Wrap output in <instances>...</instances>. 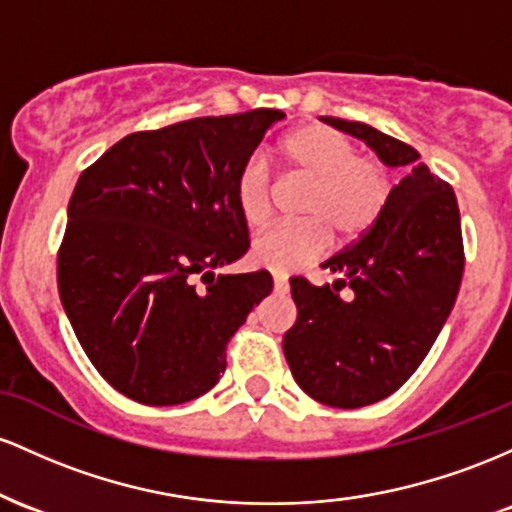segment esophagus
I'll return each mask as SVG.
<instances>
[{
	"mask_svg": "<svg viewBox=\"0 0 512 512\" xmlns=\"http://www.w3.org/2000/svg\"><path fill=\"white\" fill-rule=\"evenodd\" d=\"M273 287H275V292H278V295H285V292L290 290V283H287L285 278H280V275H275Z\"/></svg>",
	"mask_w": 512,
	"mask_h": 512,
	"instance_id": "1",
	"label": "esophagus"
}]
</instances>
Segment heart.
Returning a JSON list of instances; mask_svg holds the SVG:
<instances>
[{"label": "heart", "mask_w": 512, "mask_h": 512, "mask_svg": "<svg viewBox=\"0 0 512 512\" xmlns=\"http://www.w3.org/2000/svg\"><path fill=\"white\" fill-rule=\"evenodd\" d=\"M285 162L309 181L302 195L300 222H285L251 244V263L285 275L314 261L338 241H355L380 220L392 195L382 162L358 157L343 132L324 125H302L283 140ZM234 205L249 227H261L271 215V179L263 157H249L234 179Z\"/></svg>", "instance_id": "b5f03b06"}]
</instances>
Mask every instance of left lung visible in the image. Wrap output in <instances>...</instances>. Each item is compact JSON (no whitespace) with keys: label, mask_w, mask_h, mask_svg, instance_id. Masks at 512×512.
<instances>
[{"label":"left lung","mask_w":512,"mask_h":512,"mask_svg":"<svg viewBox=\"0 0 512 512\" xmlns=\"http://www.w3.org/2000/svg\"><path fill=\"white\" fill-rule=\"evenodd\" d=\"M321 120L404 169L380 220L321 263L341 278L321 287L290 280L297 321L283 353L292 377L321 404L360 409L409 380L450 317L464 271L462 225L455 191L411 145L355 120Z\"/></svg>","instance_id":"left-lung-1"}]
</instances>
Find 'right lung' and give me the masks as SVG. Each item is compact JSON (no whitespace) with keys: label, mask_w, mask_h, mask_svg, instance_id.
Here are the masks:
<instances>
[{"label":"right lung","mask_w":512,"mask_h":512,"mask_svg":"<svg viewBox=\"0 0 512 512\" xmlns=\"http://www.w3.org/2000/svg\"><path fill=\"white\" fill-rule=\"evenodd\" d=\"M285 113L256 108L132 132L74 186L57 287L84 353L128 399L174 406L225 372L229 338L268 271L217 273L249 251L234 179Z\"/></svg>","instance_id":"add662e5"}]
</instances>
